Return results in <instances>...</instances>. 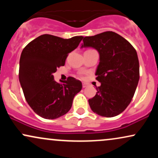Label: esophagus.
<instances>
[{
  "instance_id": "obj_1",
  "label": "esophagus",
  "mask_w": 158,
  "mask_h": 158,
  "mask_svg": "<svg viewBox=\"0 0 158 158\" xmlns=\"http://www.w3.org/2000/svg\"><path fill=\"white\" fill-rule=\"evenodd\" d=\"M88 83H86V82H83L82 83V87L83 88H86V87H88Z\"/></svg>"
}]
</instances>
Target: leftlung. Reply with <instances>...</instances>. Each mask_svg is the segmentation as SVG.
I'll return each mask as SVG.
<instances>
[{"label": "left lung", "mask_w": 158, "mask_h": 158, "mask_svg": "<svg viewBox=\"0 0 158 158\" xmlns=\"http://www.w3.org/2000/svg\"><path fill=\"white\" fill-rule=\"evenodd\" d=\"M99 52V63L95 75L101 83L95 97L88 99L94 113L113 117L121 114L131 102L139 79V65L133 46L112 31L86 36L81 48Z\"/></svg>", "instance_id": "obj_1"}]
</instances>
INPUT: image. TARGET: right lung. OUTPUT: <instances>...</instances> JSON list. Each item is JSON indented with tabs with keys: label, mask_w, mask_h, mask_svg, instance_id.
Segmentation results:
<instances>
[{
	"label": "right lung",
	"mask_w": 158,
	"mask_h": 158,
	"mask_svg": "<svg viewBox=\"0 0 158 158\" xmlns=\"http://www.w3.org/2000/svg\"><path fill=\"white\" fill-rule=\"evenodd\" d=\"M82 36L64 39L44 34L23 48L19 62V81L25 99L34 112L53 119L70 110L82 85L73 77L57 82L53 74L64 66L69 52L79 46Z\"/></svg>",
	"instance_id": "1"
}]
</instances>
